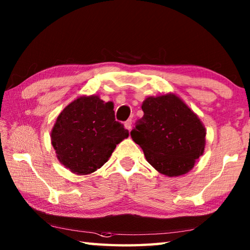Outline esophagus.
<instances>
[{"label":"esophagus","mask_w":250,"mask_h":250,"mask_svg":"<svg viewBox=\"0 0 250 250\" xmlns=\"http://www.w3.org/2000/svg\"><path fill=\"white\" fill-rule=\"evenodd\" d=\"M125 129H126V130L131 131V128H132V120H131V119H128V120H126V121L125 122Z\"/></svg>","instance_id":"esophagus-1"}]
</instances>
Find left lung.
Returning <instances> with one entry per match:
<instances>
[{"label": "left lung", "instance_id": "obj_1", "mask_svg": "<svg viewBox=\"0 0 250 250\" xmlns=\"http://www.w3.org/2000/svg\"><path fill=\"white\" fill-rule=\"evenodd\" d=\"M144 116L131 136L148 163L167 176H180L194 167L204 152L205 126L199 117L173 93L147 98Z\"/></svg>", "mask_w": 250, "mask_h": 250}]
</instances>
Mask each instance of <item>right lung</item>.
I'll list each match as a JSON object with an SVG mask.
<instances>
[{"label":"right lung","instance_id":"1","mask_svg":"<svg viewBox=\"0 0 250 250\" xmlns=\"http://www.w3.org/2000/svg\"><path fill=\"white\" fill-rule=\"evenodd\" d=\"M128 136V130L115 119L113 102L104 103L98 95H83L68 104L50 135L58 160L78 175L97 171Z\"/></svg>","mask_w":250,"mask_h":250}]
</instances>
